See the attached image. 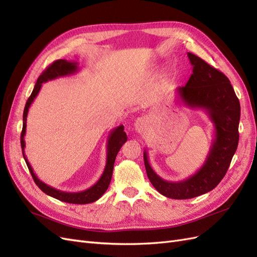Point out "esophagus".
<instances>
[{"label":"esophagus","mask_w":257,"mask_h":257,"mask_svg":"<svg viewBox=\"0 0 257 257\" xmlns=\"http://www.w3.org/2000/svg\"><path fill=\"white\" fill-rule=\"evenodd\" d=\"M148 125H149V121H148L146 116H141V118H137L135 121V128L138 133L145 132L148 128Z\"/></svg>","instance_id":"esophagus-1"}]
</instances>
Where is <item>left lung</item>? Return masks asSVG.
Segmentation results:
<instances>
[{"instance_id": "1", "label": "left lung", "mask_w": 257, "mask_h": 257, "mask_svg": "<svg viewBox=\"0 0 257 257\" xmlns=\"http://www.w3.org/2000/svg\"><path fill=\"white\" fill-rule=\"evenodd\" d=\"M188 57L192 75L185 85L176 89L177 102L204 110L213 123L214 138L206 161L194 175L173 182L154 172L144 151L150 182L162 195L174 199H189L213 190L226 174L239 142L240 104L229 79L195 54L188 52Z\"/></svg>"}]
</instances>
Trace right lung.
<instances>
[{
    "label": "right lung",
    "mask_w": 257,
    "mask_h": 257,
    "mask_svg": "<svg viewBox=\"0 0 257 257\" xmlns=\"http://www.w3.org/2000/svg\"><path fill=\"white\" fill-rule=\"evenodd\" d=\"M78 71H79V66L77 62H74V61L72 62L67 60H57L54 61L50 66L46 68V71L43 72V74L38 77V79L34 85V89L32 91V94L30 95L29 99L27 100L25 110H23V125H22L20 143L22 148L23 159H25L30 173L32 175L33 180L35 181L38 188H40L45 194H47V195L56 199H59L61 201H64V203L84 205V204H91L93 201H96L97 199H99L102 197L103 194L107 191L108 186H109L111 177H112V170H113L115 157L120 151L123 144L127 141V136L125 134V132H124L123 125H119L115 128H113L110 132L109 136H108L106 166L102 176H100V178L98 179V181L95 184L90 186L89 189L80 191V192H64V191L58 190L56 188H52L51 185L46 184L45 182L40 180V179L37 178V176L34 174L33 168L29 163L25 153V148H26L25 136H26V131H27V116L29 112V108L31 105H32L33 100L38 94V92L41 91L43 83L47 82L49 80L57 79L59 77L74 75Z\"/></svg>",
    "instance_id": "add662e5"
}]
</instances>
